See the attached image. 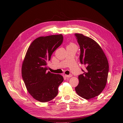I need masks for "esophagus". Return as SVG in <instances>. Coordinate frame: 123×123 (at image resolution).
Segmentation results:
<instances>
[{
	"label": "esophagus",
	"mask_w": 123,
	"mask_h": 123,
	"mask_svg": "<svg viewBox=\"0 0 123 123\" xmlns=\"http://www.w3.org/2000/svg\"><path fill=\"white\" fill-rule=\"evenodd\" d=\"M65 76H66V77H67V78H71V77H72V75L70 74L69 75H65Z\"/></svg>",
	"instance_id": "obj_1"
}]
</instances>
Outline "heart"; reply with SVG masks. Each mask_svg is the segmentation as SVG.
<instances>
[{
	"mask_svg": "<svg viewBox=\"0 0 123 123\" xmlns=\"http://www.w3.org/2000/svg\"><path fill=\"white\" fill-rule=\"evenodd\" d=\"M70 45H74V44H70Z\"/></svg>",
	"mask_w": 123,
	"mask_h": 123,
	"instance_id": "b5f03b06",
	"label": "heart"
}]
</instances>
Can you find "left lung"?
I'll return each mask as SVG.
<instances>
[{"mask_svg":"<svg viewBox=\"0 0 123 123\" xmlns=\"http://www.w3.org/2000/svg\"><path fill=\"white\" fill-rule=\"evenodd\" d=\"M80 46V61L86 69L78 76L79 84L75 88L78 95L86 99L98 96L103 91L107 81L109 64L99 44L81 34H74Z\"/></svg>","mask_w":123,"mask_h":123,"instance_id":"1","label":"left lung"}]
</instances>
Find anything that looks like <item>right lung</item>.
<instances>
[{
    "label": "right lung",
    "mask_w": 123,
    "mask_h": 123,
    "mask_svg": "<svg viewBox=\"0 0 123 123\" xmlns=\"http://www.w3.org/2000/svg\"><path fill=\"white\" fill-rule=\"evenodd\" d=\"M63 40L62 34L36 38L28 48L23 62L22 75L26 87L30 95L40 102H48L55 97L63 81L61 75L52 74L47 66L52 53Z\"/></svg>",
    "instance_id": "1"
}]
</instances>
